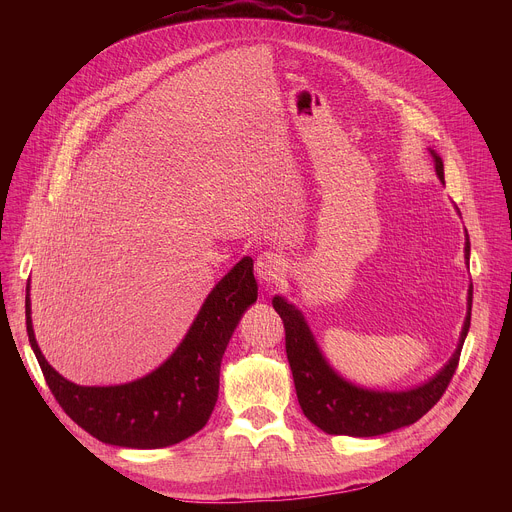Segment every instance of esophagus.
Returning <instances> with one entry per match:
<instances>
[{
  "instance_id": "obj_1",
  "label": "esophagus",
  "mask_w": 512,
  "mask_h": 512,
  "mask_svg": "<svg viewBox=\"0 0 512 512\" xmlns=\"http://www.w3.org/2000/svg\"><path fill=\"white\" fill-rule=\"evenodd\" d=\"M285 267H287L285 257L277 251H265L255 261V273L261 279V283H267V285L281 281Z\"/></svg>"
}]
</instances>
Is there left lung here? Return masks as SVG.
I'll use <instances>...</instances> for the list:
<instances>
[{"label": "left lung", "instance_id": "1", "mask_svg": "<svg viewBox=\"0 0 512 512\" xmlns=\"http://www.w3.org/2000/svg\"><path fill=\"white\" fill-rule=\"evenodd\" d=\"M435 174L444 182V162L431 148ZM466 263L470 259V239L466 235L464 247ZM273 308L283 320L285 352L294 375L300 407L304 415L322 431L330 435L375 437L421 419L448 389L456 369L464 340L470 330L472 314V285L468 289V312L460 332L458 346L444 369L437 371L429 381L405 391H375L354 385L340 377L322 354L304 314L285 298L275 296Z\"/></svg>", "mask_w": 512, "mask_h": 512}]
</instances>
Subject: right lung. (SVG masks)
<instances>
[{"instance_id": "right-lung-1", "label": "right lung", "mask_w": 512, "mask_h": 512, "mask_svg": "<svg viewBox=\"0 0 512 512\" xmlns=\"http://www.w3.org/2000/svg\"><path fill=\"white\" fill-rule=\"evenodd\" d=\"M255 302L253 259L243 257L212 287L186 336L156 371L109 387L70 383L50 367L34 336L30 279L26 330L52 395L72 421L103 444L158 450L184 442L206 425L218 397L223 354L245 310Z\"/></svg>"}]
</instances>
